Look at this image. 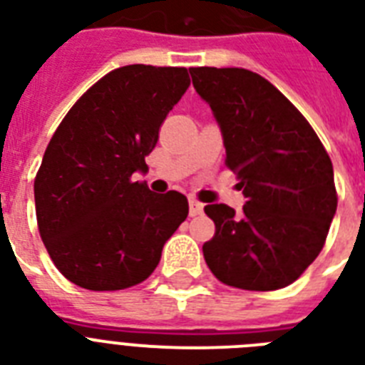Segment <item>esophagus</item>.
I'll list each match as a JSON object with an SVG mask.
<instances>
[{
	"instance_id": "34e87169",
	"label": "esophagus",
	"mask_w": 365,
	"mask_h": 365,
	"mask_svg": "<svg viewBox=\"0 0 365 365\" xmlns=\"http://www.w3.org/2000/svg\"><path fill=\"white\" fill-rule=\"evenodd\" d=\"M202 210H205V205L191 197V199H189V214H191V216H199V214H202Z\"/></svg>"
}]
</instances>
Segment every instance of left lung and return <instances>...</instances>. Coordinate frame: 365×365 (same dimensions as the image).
Segmentation results:
<instances>
[{
  "label": "left lung",
  "mask_w": 365,
  "mask_h": 365,
  "mask_svg": "<svg viewBox=\"0 0 365 365\" xmlns=\"http://www.w3.org/2000/svg\"><path fill=\"white\" fill-rule=\"evenodd\" d=\"M210 104L225 165L246 197L242 212L206 205L216 233L202 246L220 282L250 292L289 286L322 252L337 210L334 166L301 111L259 73L191 68Z\"/></svg>",
  "instance_id": "1"
}]
</instances>
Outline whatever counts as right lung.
I'll list each match as a JSON object with an SVG mask.
<instances>
[{
    "label": "right lung",
    "instance_id": "add662e5",
    "mask_svg": "<svg viewBox=\"0 0 365 365\" xmlns=\"http://www.w3.org/2000/svg\"><path fill=\"white\" fill-rule=\"evenodd\" d=\"M185 68L132 64L96 81L62 119L36 174L37 229L70 282L115 292L143 282L189 205L149 191L145 170L168 111L189 87Z\"/></svg>",
    "mask_w": 365,
    "mask_h": 365
}]
</instances>
